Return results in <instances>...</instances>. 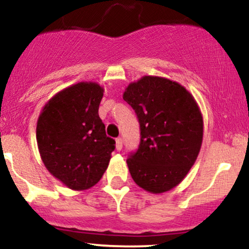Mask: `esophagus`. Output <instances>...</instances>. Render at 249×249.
Masks as SVG:
<instances>
[{
	"label": "esophagus",
	"mask_w": 249,
	"mask_h": 249,
	"mask_svg": "<svg viewBox=\"0 0 249 249\" xmlns=\"http://www.w3.org/2000/svg\"><path fill=\"white\" fill-rule=\"evenodd\" d=\"M116 148L118 151H121L123 148V139L122 138H117L116 139Z\"/></svg>",
	"instance_id": "obj_1"
}]
</instances>
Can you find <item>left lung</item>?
<instances>
[{
    "instance_id": "1",
    "label": "left lung",
    "mask_w": 249,
    "mask_h": 249,
    "mask_svg": "<svg viewBox=\"0 0 249 249\" xmlns=\"http://www.w3.org/2000/svg\"><path fill=\"white\" fill-rule=\"evenodd\" d=\"M141 125L138 150L127 158L131 177L150 193H164L182 181L196 160L204 121L193 96L167 78L144 76L125 89Z\"/></svg>"
}]
</instances>
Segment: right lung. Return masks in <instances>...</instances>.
Returning a JSON list of instances; mask_svg holds the SVG:
<instances>
[{"instance_id": "right-lung-1", "label": "right lung", "mask_w": 249, "mask_h": 249, "mask_svg": "<svg viewBox=\"0 0 249 249\" xmlns=\"http://www.w3.org/2000/svg\"><path fill=\"white\" fill-rule=\"evenodd\" d=\"M103 92L101 85L93 82L71 85L44 105L37 121L42 161L71 190L83 191L96 185L116 147L98 115Z\"/></svg>"}]
</instances>
